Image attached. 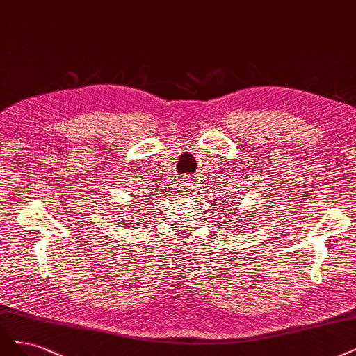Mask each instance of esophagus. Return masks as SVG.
Wrapping results in <instances>:
<instances>
[{
    "label": "esophagus",
    "instance_id": "1",
    "mask_svg": "<svg viewBox=\"0 0 356 356\" xmlns=\"http://www.w3.org/2000/svg\"><path fill=\"white\" fill-rule=\"evenodd\" d=\"M179 188H181L184 193H188L190 188H191V178H188V177L181 178V181H179Z\"/></svg>",
    "mask_w": 356,
    "mask_h": 356
}]
</instances>
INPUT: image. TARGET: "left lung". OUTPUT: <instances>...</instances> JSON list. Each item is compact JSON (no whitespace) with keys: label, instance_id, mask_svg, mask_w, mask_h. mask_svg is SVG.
<instances>
[{"label":"left lung","instance_id":"1","mask_svg":"<svg viewBox=\"0 0 356 356\" xmlns=\"http://www.w3.org/2000/svg\"><path fill=\"white\" fill-rule=\"evenodd\" d=\"M237 195H240V194H238V193H237V194H234V195L231 194V195H227L228 199H224V200H222V202H224V204H222V209H224V211H227L229 216H237V215H238V211L241 209V207H240V202H238V200H236V199H238ZM240 213H241V216L246 218V212H244V211H240ZM227 222H229V220H227ZM236 224H240L238 220H237ZM246 225H248V222H241V225H232L231 228L234 229V232H238V231H243V228H241V227H246ZM236 227L238 228L237 230L235 229Z\"/></svg>","mask_w":356,"mask_h":356}]
</instances>
